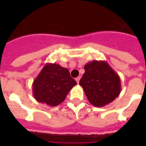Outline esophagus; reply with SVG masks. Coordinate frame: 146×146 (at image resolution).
Listing matches in <instances>:
<instances>
[{"label":"esophagus","instance_id":"obj_1","mask_svg":"<svg viewBox=\"0 0 146 146\" xmlns=\"http://www.w3.org/2000/svg\"><path fill=\"white\" fill-rule=\"evenodd\" d=\"M80 76H78L77 78H76V81L77 82L78 84H79V82H80Z\"/></svg>","mask_w":146,"mask_h":146}]
</instances>
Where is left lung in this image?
I'll return each mask as SVG.
<instances>
[{
  "instance_id": "obj_1",
  "label": "left lung",
  "mask_w": 146,
  "mask_h": 146,
  "mask_svg": "<svg viewBox=\"0 0 146 146\" xmlns=\"http://www.w3.org/2000/svg\"><path fill=\"white\" fill-rule=\"evenodd\" d=\"M80 80L89 102L96 107H104L119 96L121 91L120 76L107 61L92 60L84 66Z\"/></svg>"
}]
</instances>
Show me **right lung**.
<instances>
[{"mask_svg": "<svg viewBox=\"0 0 146 146\" xmlns=\"http://www.w3.org/2000/svg\"><path fill=\"white\" fill-rule=\"evenodd\" d=\"M76 84L67 69L47 63L33 82V96L40 103L55 107L64 102Z\"/></svg>", "mask_w": 146, "mask_h": 146, "instance_id": "add662e5", "label": "right lung"}]
</instances>
